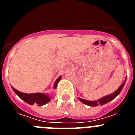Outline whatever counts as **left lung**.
I'll list each match as a JSON object with an SVG mask.
<instances>
[{"instance_id": "8db88e82", "label": "left lung", "mask_w": 135, "mask_h": 135, "mask_svg": "<svg viewBox=\"0 0 135 135\" xmlns=\"http://www.w3.org/2000/svg\"><path fill=\"white\" fill-rule=\"evenodd\" d=\"M126 80H125L124 82H123V84H122L120 87H119V89L116 90L115 92H114V93H112V95H108V96L104 97L103 98H101V99H99L98 101H87V100H84V99H79L80 101L81 102H82L84 104L87 105L89 106H91V107H93V106H98L99 105H104L105 103H108L109 101H112V100L114 99L115 98V97L118 96V95L120 94V93L121 92L122 89H123L124 86L125 82H126Z\"/></svg>"}]
</instances>
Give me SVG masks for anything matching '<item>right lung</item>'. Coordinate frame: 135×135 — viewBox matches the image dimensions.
<instances>
[{
	"label": "right lung",
	"mask_w": 135,
	"mask_h": 135,
	"mask_svg": "<svg viewBox=\"0 0 135 135\" xmlns=\"http://www.w3.org/2000/svg\"><path fill=\"white\" fill-rule=\"evenodd\" d=\"M61 80V76H59V78H57V80L55 82L54 87L56 88L57 86V83L59 82V80ZM13 90H14L15 93L20 97V98L22 100L26 102V103H29L30 105L36 104L37 105V106H42L45 105L46 103H47L48 102H49L51 101V99L48 96H46L45 94L42 93H34V94H26L23 93H21L20 92L19 90H16L12 87Z\"/></svg>",
	"instance_id": "add662e5"
}]
</instances>
